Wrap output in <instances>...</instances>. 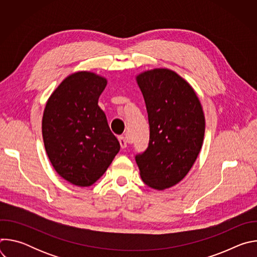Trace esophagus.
<instances>
[{"label":"esophagus","instance_id":"1","mask_svg":"<svg viewBox=\"0 0 257 257\" xmlns=\"http://www.w3.org/2000/svg\"><path fill=\"white\" fill-rule=\"evenodd\" d=\"M118 139H119V142H120L121 148H122V149H126V148H127V145H128V141H127V139H126L124 136H119V137H118Z\"/></svg>","mask_w":257,"mask_h":257}]
</instances>
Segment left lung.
I'll list each match as a JSON object with an SVG mask.
<instances>
[{
  "label": "left lung",
  "mask_w": 257,
  "mask_h": 257,
  "mask_svg": "<svg viewBox=\"0 0 257 257\" xmlns=\"http://www.w3.org/2000/svg\"><path fill=\"white\" fill-rule=\"evenodd\" d=\"M136 80L148 111L150 142L135 161L146 185L167 189L187 175L201 150L202 106L190 84L172 70L146 71Z\"/></svg>",
  "instance_id": "8db88e82"
}]
</instances>
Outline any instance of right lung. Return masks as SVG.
Returning a JSON list of instances; mask_svg holds the SVG:
<instances>
[{
    "instance_id": "add662e5",
    "label": "right lung",
    "mask_w": 257,
    "mask_h": 257,
    "mask_svg": "<svg viewBox=\"0 0 257 257\" xmlns=\"http://www.w3.org/2000/svg\"><path fill=\"white\" fill-rule=\"evenodd\" d=\"M106 79L92 72L73 73L50 96L43 117V137L56 172L71 184L88 187L120 151L98 98Z\"/></svg>"
}]
</instances>
